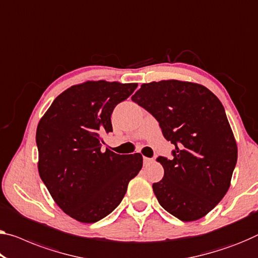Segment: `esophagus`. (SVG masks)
I'll return each instance as SVG.
<instances>
[{
	"instance_id": "obj_1",
	"label": "esophagus",
	"mask_w": 258,
	"mask_h": 258,
	"mask_svg": "<svg viewBox=\"0 0 258 258\" xmlns=\"http://www.w3.org/2000/svg\"><path fill=\"white\" fill-rule=\"evenodd\" d=\"M153 161L152 158H148V157H143V162H144V165H150L151 162Z\"/></svg>"
}]
</instances>
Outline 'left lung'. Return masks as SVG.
I'll return each mask as SVG.
<instances>
[{
    "label": "left lung",
    "mask_w": 258,
    "mask_h": 258,
    "mask_svg": "<svg viewBox=\"0 0 258 258\" xmlns=\"http://www.w3.org/2000/svg\"><path fill=\"white\" fill-rule=\"evenodd\" d=\"M132 100L174 145L170 159L157 158L164 167L162 180L152 184L159 204L182 221L208 215L227 192L237 159L220 100L203 85L175 79L143 84Z\"/></svg>",
    "instance_id": "left-lung-1"
}]
</instances>
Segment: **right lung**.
I'll use <instances>...</instances> for the list:
<instances>
[{
	"mask_svg": "<svg viewBox=\"0 0 258 258\" xmlns=\"http://www.w3.org/2000/svg\"><path fill=\"white\" fill-rule=\"evenodd\" d=\"M136 88L105 81L71 86L39 122V174L55 203L81 223H97L113 212L142 169V154L102 149V136L113 132L114 108Z\"/></svg>",
	"mask_w": 258,
	"mask_h": 258,
	"instance_id": "add662e5",
	"label": "right lung"
}]
</instances>
